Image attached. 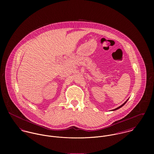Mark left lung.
Masks as SVG:
<instances>
[{"instance_id":"left-lung-1","label":"left lung","mask_w":154,"mask_h":154,"mask_svg":"<svg viewBox=\"0 0 154 154\" xmlns=\"http://www.w3.org/2000/svg\"><path fill=\"white\" fill-rule=\"evenodd\" d=\"M128 100H129V99H128ZM128 100H126V101H125V103H123V104L122 106H119V107H117V108H116V109H114V110H112V111H114V110H117V109H120L122 107H123V106H124V105H125V104L126 103V102L128 101Z\"/></svg>"}]
</instances>
